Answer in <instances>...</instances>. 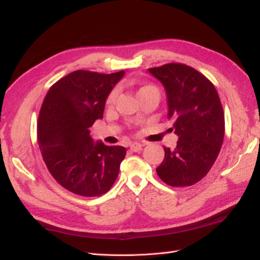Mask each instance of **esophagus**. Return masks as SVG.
<instances>
[{"label": "esophagus", "instance_id": "1", "mask_svg": "<svg viewBox=\"0 0 260 260\" xmlns=\"http://www.w3.org/2000/svg\"><path fill=\"white\" fill-rule=\"evenodd\" d=\"M142 147H143V144H140V143H132L130 145V149L132 152H139Z\"/></svg>", "mask_w": 260, "mask_h": 260}]
</instances>
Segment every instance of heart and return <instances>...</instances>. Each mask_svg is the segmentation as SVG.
I'll list each match as a JSON object with an SVG mask.
<instances>
[{
	"mask_svg": "<svg viewBox=\"0 0 260 260\" xmlns=\"http://www.w3.org/2000/svg\"><path fill=\"white\" fill-rule=\"evenodd\" d=\"M149 92H158V89H157L156 86H154V85L145 84V85L141 86V88L138 90V95H139V98H140L141 95H144V94L149 93ZM117 94H118V89H114L111 93H109V95H108V98H107V102H108V103H112V102L115 101V99H116V96H117Z\"/></svg>",
	"mask_w": 260,
	"mask_h": 260,
	"instance_id": "heart-1",
	"label": "heart"
}]
</instances>
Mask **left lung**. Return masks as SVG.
Wrapping results in <instances>:
<instances>
[{"label":"left lung","instance_id":"left-lung-1","mask_svg":"<svg viewBox=\"0 0 260 260\" xmlns=\"http://www.w3.org/2000/svg\"><path fill=\"white\" fill-rule=\"evenodd\" d=\"M166 92L171 130L179 137L174 149L164 147L165 158L156 168L171 186L199 182L217 159L224 137L223 109L215 85L194 68L183 64L149 68Z\"/></svg>","mask_w":260,"mask_h":260}]
</instances>
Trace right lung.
I'll list each match as a JSON object with an SVG mask.
<instances>
[{
    "label": "right lung",
    "instance_id": "1",
    "mask_svg": "<svg viewBox=\"0 0 260 260\" xmlns=\"http://www.w3.org/2000/svg\"><path fill=\"white\" fill-rule=\"evenodd\" d=\"M124 72L98 74L76 70L46 93L38 120V143L51 175L81 196L106 193L119 174L123 146L94 141L90 127L103 118L106 100Z\"/></svg>",
    "mask_w": 260,
    "mask_h": 260
}]
</instances>
